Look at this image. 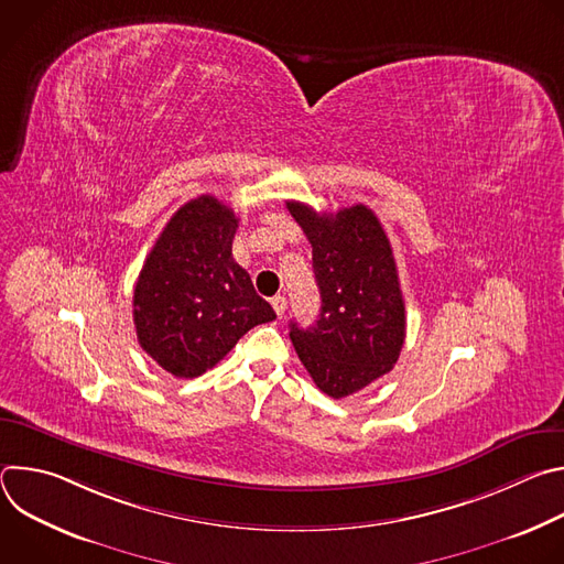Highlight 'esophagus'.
I'll return each instance as SVG.
<instances>
[{
    "instance_id": "obj_1",
    "label": "esophagus",
    "mask_w": 564,
    "mask_h": 564,
    "mask_svg": "<svg viewBox=\"0 0 564 564\" xmlns=\"http://www.w3.org/2000/svg\"><path fill=\"white\" fill-rule=\"evenodd\" d=\"M272 307H274L276 316L281 318V316L285 314V307H288V299H285V296H281V294H279V296H274V299H272Z\"/></svg>"
}]
</instances>
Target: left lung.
<instances>
[{
  "label": "left lung",
  "instance_id": "obj_1",
  "mask_svg": "<svg viewBox=\"0 0 564 564\" xmlns=\"http://www.w3.org/2000/svg\"><path fill=\"white\" fill-rule=\"evenodd\" d=\"M312 246L321 312L310 328L290 324L294 350L328 397H348L397 364L406 339V307L390 240L366 205L316 214L290 200Z\"/></svg>",
  "mask_w": 564,
  "mask_h": 564
}]
</instances>
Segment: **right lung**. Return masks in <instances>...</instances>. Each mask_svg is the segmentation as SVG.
<instances>
[{"label": "right lung", "instance_id": "1", "mask_svg": "<svg viewBox=\"0 0 564 564\" xmlns=\"http://www.w3.org/2000/svg\"><path fill=\"white\" fill-rule=\"evenodd\" d=\"M236 227L231 207L198 196L170 218L140 270L133 290L138 344L178 379L207 372L248 330L276 318L231 257Z\"/></svg>", "mask_w": 564, "mask_h": 564}]
</instances>
